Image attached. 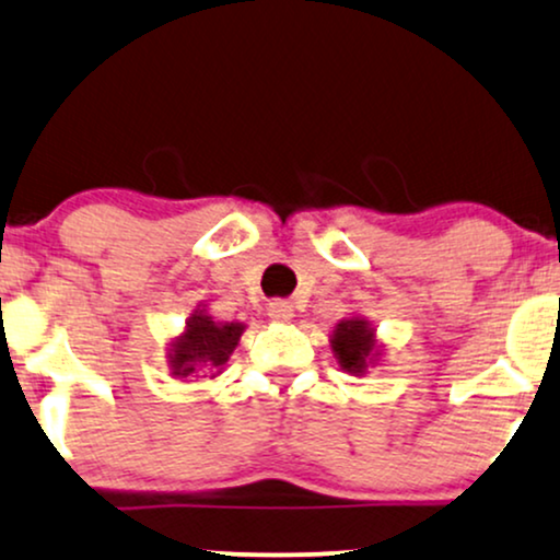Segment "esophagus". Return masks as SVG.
I'll return each instance as SVG.
<instances>
[{
  "mask_svg": "<svg viewBox=\"0 0 560 560\" xmlns=\"http://www.w3.org/2000/svg\"><path fill=\"white\" fill-rule=\"evenodd\" d=\"M268 317H271L273 323H289L294 317V307L284 300H276L268 304Z\"/></svg>",
  "mask_w": 560,
  "mask_h": 560,
  "instance_id": "esophagus-1",
  "label": "esophagus"
}]
</instances>
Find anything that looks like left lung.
I'll use <instances>...</instances> for the list:
<instances>
[{
    "instance_id": "1",
    "label": "left lung",
    "mask_w": 560,
    "mask_h": 560,
    "mask_svg": "<svg viewBox=\"0 0 560 560\" xmlns=\"http://www.w3.org/2000/svg\"><path fill=\"white\" fill-rule=\"evenodd\" d=\"M330 349L338 366L353 377H362L366 370L377 366L385 351L377 338V328L362 315H351L336 323L330 332Z\"/></svg>"
}]
</instances>
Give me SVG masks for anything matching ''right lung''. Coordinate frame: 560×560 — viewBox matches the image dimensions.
Listing matches in <instances>:
<instances>
[{
	"instance_id": "add662e5",
	"label": "right lung",
	"mask_w": 560,
	"mask_h": 560,
	"mask_svg": "<svg viewBox=\"0 0 560 560\" xmlns=\"http://www.w3.org/2000/svg\"><path fill=\"white\" fill-rule=\"evenodd\" d=\"M245 323H219L207 307H196L178 336L167 343V370L180 377H219L232 351L237 349Z\"/></svg>"
}]
</instances>
